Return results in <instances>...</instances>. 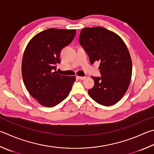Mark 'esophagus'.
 <instances>
[{"label": "esophagus", "instance_id": "34e87169", "mask_svg": "<svg viewBox=\"0 0 154 154\" xmlns=\"http://www.w3.org/2000/svg\"><path fill=\"white\" fill-rule=\"evenodd\" d=\"M77 77H78V79H80V80H83V79H85V78H86L85 77H82V76H78Z\"/></svg>", "mask_w": 154, "mask_h": 154}]
</instances>
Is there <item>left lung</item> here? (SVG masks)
<instances>
[{
  "instance_id": "obj_1",
  "label": "left lung",
  "mask_w": 154,
  "mask_h": 154,
  "mask_svg": "<svg viewBox=\"0 0 154 154\" xmlns=\"http://www.w3.org/2000/svg\"><path fill=\"white\" fill-rule=\"evenodd\" d=\"M79 41L91 63H100L102 77H91L94 86L88 90L89 96L99 104H115L127 92L132 76V60L124 41L100 26L83 29Z\"/></svg>"
}]
</instances>
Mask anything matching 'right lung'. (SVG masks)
Listing matches in <instances>:
<instances>
[{"label": "right lung", "instance_id": "obj_1", "mask_svg": "<svg viewBox=\"0 0 154 154\" xmlns=\"http://www.w3.org/2000/svg\"><path fill=\"white\" fill-rule=\"evenodd\" d=\"M75 29L50 28L38 33L27 44L22 59L21 72L27 90L39 104L54 107L69 96L74 76L58 74L63 47L71 42Z\"/></svg>", "mask_w": 154, "mask_h": 154}]
</instances>
